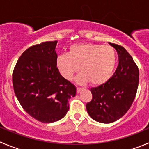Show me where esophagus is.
Returning a JSON list of instances; mask_svg holds the SVG:
<instances>
[{
	"label": "esophagus",
	"instance_id": "1",
	"mask_svg": "<svg viewBox=\"0 0 149 149\" xmlns=\"http://www.w3.org/2000/svg\"><path fill=\"white\" fill-rule=\"evenodd\" d=\"M82 90V88L81 87H77V89H76V92H77V94H79L81 92V91Z\"/></svg>",
	"mask_w": 149,
	"mask_h": 149
}]
</instances>
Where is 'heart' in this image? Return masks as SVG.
Instances as JSON below:
<instances>
[{
    "label": "heart",
    "instance_id": "1",
    "mask_svg": "<svg viewBox=\"0 0 149 149\" xmlns=\"http://www.w3.org/2000/svg\"><path fill=\"white\" fill-rule=\"evenodd\" d=\"M116 51L110 46L97 44L72 45L69 53H63L56 59V67L66 80H71L79 69L81 71L76 78L80 84L89 83L100 85L106 82L114 70Z\"/></svg>",
    "mask_w": 149,
    "mask_h": 149
}]
</instances>
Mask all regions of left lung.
Returning <instances> with one entry per match:
<instances>
[{
  "instance_id": "1",
  "label": "left lung",
  "mask_w": 149,
  "mask_h": 149,
  "mask_svg": "<svg viewBox=\"0 0 149 149\" xmlns=\"http://www.w3.org/2000/svg\"><path fill=\"white\" fill-rule=\"evenodd\" d=\"M117 51L119 63L106 82L90 89L92 99L86 105L89 116L100 123H112L122 118L132 105L139 84V70L124 47L108 43Z\"/></svg>"
}]
</instances>
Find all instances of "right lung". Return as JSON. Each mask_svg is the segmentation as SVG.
Returning a JSON list of instances; mask_svg holds the SVG:
<instances>
[{"mask_svg": "<svg viewBox=\"0 0 149 149\" xmlns=\"http://www.w3.org/2000/svg\"><path fill=\"white\" fill-rule=\"evenodd\" d=\"M57 41H47L24 51L13 72L14 93L23 109L43 123L63 119L76 88L56 67Z\"/></svg>", "mask_w": 149, "mask_h": 149, "instance_id": "obj_1", "label": "right lung"}]
</instances>
